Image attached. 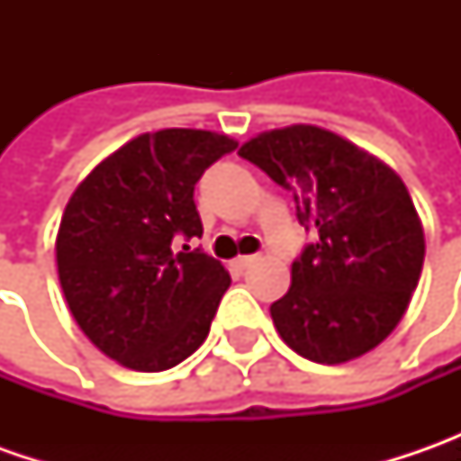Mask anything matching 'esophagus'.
<instances>
[{
	"instance_id": "1",
	"label": "esophagus",
	"mask_w": 461,
	"mask_h": 461,
	"mask_svg": "<svg viewBox=\"0 0 461 461\" xmlns=\"http://www.w3.org/2000/svg\"><path fill=\"white\" fill-rule=\"evenodd\" d=\"M257 258L258 257H239V258H236V261H233V267L243 272V269H249L251 264H257Z\"/></svg>"
}]
</instances>
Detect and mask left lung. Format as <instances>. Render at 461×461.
I'll list each match as a JSON object with an SVG mask.
<instances>
[{"label": "left lung", "instance_id": "left-lung-1", "mask_svg": "<svg viewBox=\"0 0 461 461\" xmlns=\"http://www.w3.org/2000/svg\"><path fill=\"white\" fill-rule=\"evenodd\" d=\"M294 197L312 243L293 261V285L272 303L282 341L318 364H341L382 344L408 310L426 240L398 174L341 135L293 125L239 151Z\"/></svg>", "mask_w": 461, "mask_h": 461}]
</instances>
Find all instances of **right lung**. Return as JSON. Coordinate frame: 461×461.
Instances as JSON below:
<instances>
[{"label": "right lung", "instance_id": "add662e5", "mask_svg": "<svg viewBox=\"0 0 461 461\" xmlns=\"http://www.w3.org/2000/svg\"><path fill=\"white\" fill-rule=\"evenodd\" d=\"M236 140L168 128L125 143L71 194L56 239L74 321L110 359L164 372L210 333L230 276L203 249L194 185Z\"/></svg>", "mask_w": 461, "mask_h": 461}]
</instances>
